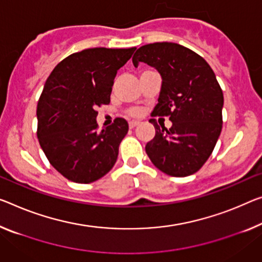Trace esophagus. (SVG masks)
I'll use <instances>...</instances> for the list:
<instances>
[{
	"label": "esophagus",
	"mask_w": 262,
	"mask_h": 262,
	"mask_svg": "<svg viewBox=\"0 0 262 262\" xmlns=\"http://www.w3.org/2000/svg\"><path fill=\"white\" fill-rule=\"evenodd\" d=\"M138 125H139L138 122H130V123H128V126H130V128H134V127L138 126Z\"/></svg>",
	"instance_id": "34e87169"
}]
</instances>
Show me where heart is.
I'll return each mask as SVG.
<instances>
[{"mask_svg":"<svg viewBox=\"0 0 262 262\" xmlns=\"http://www.w3.org/2000/svg\"><path fill=\"white\" fill-rule=\"evenodd\" d=\"M128 115L132 116V117H139L142 115V111L138 110V108H132V110L128 111Z\"/></svg>","mask_w":262,"mask_h":262,"instance_id":"1","label":"heart"}]
</instances>
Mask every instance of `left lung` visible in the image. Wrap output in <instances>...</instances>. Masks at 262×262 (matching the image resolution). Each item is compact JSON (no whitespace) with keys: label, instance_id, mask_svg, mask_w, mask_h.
<instances>
[{"label":"left lung","instance_id":"1","mask_svg":"<svg viewBox=\"0 0 262 262\" xmlns=\"http://www.w3.org/2000/svg\"><path fill=\"white\" fill-rule=\"evenodd\" d=\"M134 66L144 62L162 76V90L152 117H168L158 125L145 151L157 168L172 177H187L206 163L223 128L224 95L212 68L180 44L151 43L137 49Z\"/></svg>","mask_w":262,"mask_h":262}]
</instances>
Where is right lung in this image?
Returning <instances> with one entry per match:
<instances>
[{"mask_svg":"<svg viewBox=\"0 0 262 262\" xmlns=\"http://www.w3.org/2000/svg\"><path fill=\"white\" fill-rule=\"evenodd\" d=\"M136 48H91L59 62L37 103V138L49 163L78 184L102 178L114 167L128 131L124 118L97 131V107L110 103L117 70Z\"/></svg>","mask_w":262,"mask_h":262,"instance_id":"1","label":"right lung"}]
</instances>
